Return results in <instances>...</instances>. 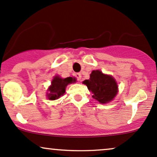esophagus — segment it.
<instances>
[{"label":"esophagus","instance_id":"34e87169","mask_svg":"<svg viewBox=\"0 0 157 157\" xmlns=\"http://www.w3.org/2000/svg\"><path fill=\"white\" fill-rule=\"evenodd\" d=\"M75 77L77 78V80H78V81H81V79H82V75L80 73H77L75 75Z\"/></svg>","mask_w":157,"mask_h":157}]
</instances>
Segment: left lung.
Wrapping results in <instances>:
<instances>
[{
  "label": "left lung",
  "mask_w": 157,
  "mask_h": 157,
  "mask_svg": "<svg viewBox=\"0 0 157 157\" xmlns=\"http://www.w3.org/2000/svg\"><path fill=\"white\" fill-rule=\"evenodd\" d=\"M83 83L92 92V98L101 104L111 101L118 92V86L113 77L99 70L93 71L89 80H84Z\"/></svg>",
  "instance_id": "obj_1"
}]
</instances>
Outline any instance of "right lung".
Masks as SVG:
<instances>
[{"mask_svg":"<svg viewBox=\"0 0 157 157\" xmlns=\"http://www.w3.org/2000/svg\"><path fill=\"white\" fill-rule=\"evenodd\" d=\"M74 82H75V79L71 77L65 79L55 77L51 82V86L48 89L49 91V93L48 94V98L51 101L58 99L64 94L67 85Z\"/></svg>","mask_w":157,"mask_h":157,"instance_id":"obj_1","label":"right lung"}]
</instances>
